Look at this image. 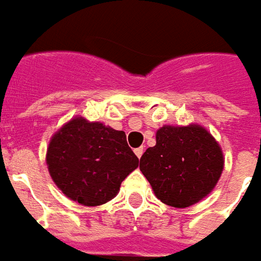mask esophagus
Segmentation results:
<instances>
[{"label":"esophagus","mask_w":261,"mask_h":261,"mask_svg":"<svg viewBox=\"0 0 261 261\" xmlns=\"http://www.w3.org/2000/svg\"><path fill=\"white\" fill-rule=\"evenodd\" d=\"M134 152H136V155L138 156V158H141V156H143V154H144V148H143V147H140V148H136V149H134Z\"/></svg>","instance_id":"1"}]
</instances>
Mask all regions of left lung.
I'll return each instance as SVG.
<instances>
[{
  "label": "left lung",
  "instance_id": "1",
  "mask_svg": "<svg viewBox=\"0 0 261 261\" xmlns=\"http://www.w3.org/2000/svg\"><path fill=\"white\" fill-rule=\"evenodd\" d=\"M156 144L140 160V169L165 205L188 207L212 192L223 171V152L199 124L164 125Z\"/></svg>",
  "mask_w": 261,
  "mask_h": 261
}]
</instances>
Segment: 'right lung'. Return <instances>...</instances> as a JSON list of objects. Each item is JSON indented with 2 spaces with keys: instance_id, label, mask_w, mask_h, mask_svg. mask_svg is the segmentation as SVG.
I'll return each mask as SVG.
<instances>
[{
  "instance_id": "1",
  "label": "right lung",
  "mask_w": 261,
  "mask_h": 261,
  "mask_svg": "<svg viewBox=\"0 0 261 261\" xmlns=\"http://www.w3.org/2000/svg\"><path fill=\"white\" fill-rule=\"evenodd\" d=\"M46 165L56 187L85 206L112 200L121 182L138 167L124 131L74 117L49 141Z\"/></svg>"
}]
</instances>
